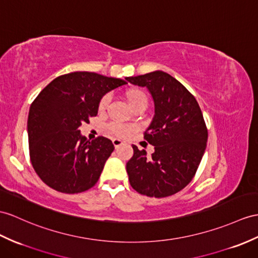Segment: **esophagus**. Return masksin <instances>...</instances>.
<instances>
[{
	"instance_id": "1",
	"label": "esophagus",
	"mask_w": 258,
	"mask_h": 258,
	"mask_svg": "<svg viewBox=\"0 0 258 258\" xmlns=\"http://www.w3.org/2000/svg\"><path fill=\"white\" fill-rule=\"evenodd\" d=\"M122 143H123V142H122L121 140H119V139H112V144H114V147H115V148L120 147Z\"/></svg>"
}]
</instances>
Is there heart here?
Masks as SVG:
<instances>
[{
    "label": "heart",
    "mask_w": 258,
    "mask_h": 258,
    "mask_svg": "<svg viewBox=\"0 0 258 258\" xmlns=\"http://www.w3.org/2000/svg\"><path fill=\"white\" fill-rule=\"evenodd\" d=\"M127 98L130 106L133 108L141 105L146 106L147 107L148 105V97L146 94L141 91H138V90L129 91L127 93ZM110 100H111L110 94H106V95H104L102 98H100L99 104H98L99 111H104L106 108H107ZM108 130L111 135H114L116 137H125L131 133V127L129 124H124L120 122H110L108 124Z\"/></svg>",
    "instance_id": "1"
}]
</instances>
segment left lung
Masks as SVG:
<instances>
[{"label": "left lung", "mask_w": 258, "mask_h": 258, "mask_svg": "<svg viewBox=\"0 0 258 258\" xmlns=\"http://www.w3.org/2000/svg\"><path fill=\"white\" fill-rule=\"evenodd\" d=\"M127 81L147 87L155 108L144 133L154 152L148 155L133 146L134 156L125 166L130 185L148 197L172 196L190 183L205 153L208 130L202 109L192 94L168 73L154 71Z\"/></svg>", "instance_id": "1"}]
</instances>
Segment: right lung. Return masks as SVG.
<instances>
[{"label":"right lung","instance_id":"add662e5","mask_svg":"<svg viewBox=\"0 0 258 258\" xmlns=\"http://www.w3.org/2000/svg\"><path fill=\"white\" fill-rule=\"evenodd\" d=\"M127 84L94 72L60 75L30 105L27 131L30 162L40 179L64 194L89 190L102 173L115 147L99 136L89 141L80 125L97 115L106 93Z\"/></svg>","mask_w":258,"mask_h":258}]
</instances>
